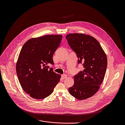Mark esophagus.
<instances>
[{"mask_svg":"<svg viewBox=\"0 0 125 125\" xmlns=\"http://www.w3.org/2000/svg\"><path fill=\"white\" fill-rule=\"evenodd\" d=\"M67 77V74H64L62 75V78H63V79L66 78Z\"/></svg>","mask_w":125,"mask_h":125,"instance_id":"esophagus-1","label":"esophagus"}]
</instances>
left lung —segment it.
<instances>
[{"instance_id":"obj_1","label":"left lung","mask_w":125,"mask_h":125,"mask_svg":"<svg viewBox=\"0 0 125 125\" xmlns=\"http://www.w3.org/2000/svg\"><path fill=\"white\" fill-rule=\"evenodd\" d=\"M66 38L77 55L78 64L84 67L74 76V84L69 92L79 100H85L93 96L103 83L107 68L106 55L93 36L74 33L66 35Z\"/></svg>"}]
</instances>
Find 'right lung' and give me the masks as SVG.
Returning a JSON list of instances; mask_svg holds the SVG:
<instances>
[{"label": "right lung", "mask_w": 125, "mask_h": 125, "mask_svg": "<svg viewBox=\"0 0 125 125\" xmlns=\"http://www.w3.org/2000/svg\"><path fill=\"white\" fill-rule=\"evenodd\" d=\"M62 35H45L31 38L22 46L16 63L19 82L30 97L42 99L50 96L59 82L61 75L48 64L60 45Z\"/></svg>", "instance_id": "right-lung-1"}]
</instances>
